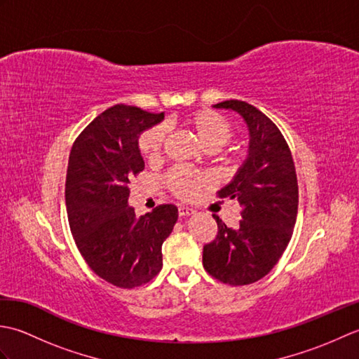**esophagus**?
<instances>
[{"label":"esophagus","instance_id":"34e87169","mask_svg":"<svg viewBox=\"0 0 359 359\" xmlns=\"http://www.w3.org/2000/svg\"><path fill=\"white\" fill-rule=\"evenodd\" d=\"M194 210L193 208H189V207H179V216L180 217H188V216H191V215H194Z\"/></svg>","mask_w":359,"mask_h":359}]
</instances>
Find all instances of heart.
I'll list each match as a JSON object with an SVG mask.
<instances>
[{"mask_svg": "<svg viewBox=\"0 0 359 359\" xmlns=\"http://www.w3.org/2000/svg\"><path fill=\"white\" fill-rule=\"evenodd\" d=\"M185 123L196 134L202 147L208 151L222 148L230 142L233 135L230 123L220 114L210 109H201L189 114L185 118ZM165 139L166 129L162 125H156L143 131L139 137L140 154L149 162H156L162 154ZM207 175L202 172L187 170V168H174L168 174L166 184L175 194L188 199L194 196L197 188L207 184Z\"/></svg>", "mask_w": 359, "mask_h": 359, "instance_id": "heart-1", "label": "heart"}]
</instances>
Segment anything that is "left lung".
Masks as SVG:
<instances>
[{"instance_id":"left-lung-1","label":"left lung","mask_w":359,"mask_h":359,"mask_svg":"<svg viewBox=\"0 0 359 359\" xmlns=\"http://www.w3.org/2000/svg\"><path fill=\"white\" fill-rule=\"evenodd\" d=\"M215 108L233 111L248 128V154L219 197L236 199L242 220L226 226L217 216L216 239L203 247V266L224 284L262 279L284 253L297 216V179L288 144L278 126L255 106L226 100Z\"/></svg>"}]
</instances>
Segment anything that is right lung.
<instances>
[{
  "label": "right lung",
  "instance_id": "add662e5",
  "mask_svg": "<svg viewBox=\"0 0 359 359\" xmlns=\"http://www.w3.org/2000/svg\"><path fill=\"white\" fill-rule=\"evenodd\" d=\"M165 112L116 104L83 129L66 175L67 219L81 256L95 274L120 288L147 284L162 270V243L177 222L175 205L140 217L129 207V180L144 170L143 131Z\"/></svg>",
  "mask_w": 359,
  "mask_h": 359
}]
</instances>
